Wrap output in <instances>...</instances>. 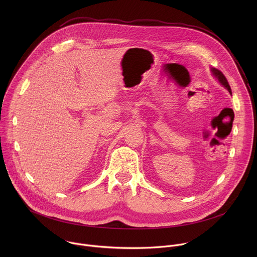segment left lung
I'll return each instance as SVG.
<instances>
[{"mask_svg": "<svg viewBox=\"0 0 257 257\" xmlns=\"http://www.w3.org/2000/svg\"><path fill=\"white\" fill-rule=\"evenodd\" d=\"M211 72H212V74L217 78V80L219 81V83H221L223 86H225V87L229 90V92L231 93V92H232V91H231V87H230L229 82H228L227 78L225 77V75L223 74V73H222L221 71H219V70L215 69V68H211Z\"/></svg>", "mask_w": 257, "mask_h": 257, "instance_id": "8db88e82", "label": "left lung"}]
</instances>
